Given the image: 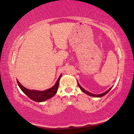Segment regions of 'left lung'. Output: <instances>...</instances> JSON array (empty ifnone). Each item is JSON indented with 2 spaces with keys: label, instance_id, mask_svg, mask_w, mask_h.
I'll use <instances>...</instances> for the list:
<instances>
[{
  "label": "left lung",
  "instance_id": "8db88e82",
  "mask_svg": "<svg viewBox=\"0 0 134 134\" xmlns=\"http://www.w3.org/2000/svg\"><path fill=\"white\" fill-rule=\"evenodd\" d=\"M78 85H79V88H80V89H81V90L83 92H84L85 93L88 94L89 96H92V97H102V96H104V95H105L107 93H108L109 91L111 90V88H112V87L111 88H110L108 91H107L106 92H104V93H102V94H95L91 93H90V92H89L88 91H87L86 90H85L84 88H82L81 87V86L80 85V84H79V83H78Z\"/></svg>",
  "mask_w": 134,
  "mask_h": 134
}]
</instances>
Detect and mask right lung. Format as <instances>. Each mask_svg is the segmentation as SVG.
<instances>
[{"label": "right lung", "mask_w": 134, "mask_h": 134, "mask_svg": "<svg viewBox=\"0 0 134 134\" xmlns=\"http://www.w3.org/2000/svg\"><path fill=\"white\" fill-rule=\"evenodd\" d=\"M61 75L59 77L58 80L56 82L55 85L53 87L50 88L48 90H46L44 91H35V90H27L26 88L20 84V82L17 81V83L18 84L20 90L22 91L23 93H25L30 99L32 100H34V102H42L46 100H48L50 98L53 97L56 94L59 87V82Z\"/></svg>", "instance_id": "add662e5"}]
</instances>
